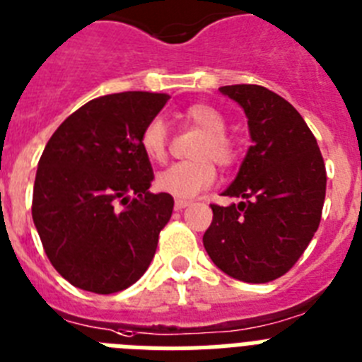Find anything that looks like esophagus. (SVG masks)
<instances>
[{
	"mask_svg": "<svg viewBox=\"0 0 362 362\" xmlns=\"http://www.w3.org/2000/svg\"><path fill=\"white\" fill-rule=\"evenodd\" d=\"M189 204H191V200L177 199V200H175V209H177V211H182V209H185V207L189 206Z\"/></svg>",
	"mask_w": 362,
	"mask_h": 362,
	"instance_id": "obj_1",
	"label": "esophagus"
}]
</instances>
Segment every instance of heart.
Instances as JSON below:
<instances>
[{
	"label": "heart",
	"instance_id": "1",
	"mask_svg": "<svg viewBox=\"0 0 362 362\" xmlns=\"http://www.w3.org/2000/svg\"><path fill=\"white\" fill-rule=\"evenodd\" d=\"M184 120L193 127L204 131L193 156L197 160L177 162L156 175L155 185L162 193L173 194L178 199H189L207 189L215 182L216 169L233 168L240 158V146L226 131V116L211 103H193L182 112ZM140 147L153 162H163L169 151V129L162 118H153L140 133Z\"/></svg>",
	"mask_w": 362,
	"mask_h": 362
}]
</instances>
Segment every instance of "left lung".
<instances>
[{
    "label": "left lung",
    "instance_id": "obj_1",
    "mask_svg": "<svg viewBox=\"0 0 362 362\" xmlns=\"http://www.w3.org/2000/svg\"><path fill=\"white\" fill-rule=\"evenodd\" d=\"M247 116L251 140L226 197L211 204L213 222L204 247L229 276L244 282L275 281L295 266L320 224L326 168L317 140L290 102L262 86L220 87Z\"/></svg>",
    "mask_w": 362,
    "mask_h": 362
}]
</instances>
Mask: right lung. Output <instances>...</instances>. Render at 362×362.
I'll return each mask as SVG.
<instances>
[{
	"mask_svg": "<svg viewBox=\"0 0 362 362\" xmlns=\"http://www.w3.org/2000/svg\"><path fill=\"white\" fill-rule=\"evenodd\" d=\"M168 100L146 90L90 100L56 129L37 162L34 226L50 264L80 290H125L155 257L175 200L149 191L140 133Z\"/></svg>",
	"mask_w": 362,
	"mask_h": 362,
	"instance_id": "obj_1",
	"label": "right lung"
}]
</instances>
